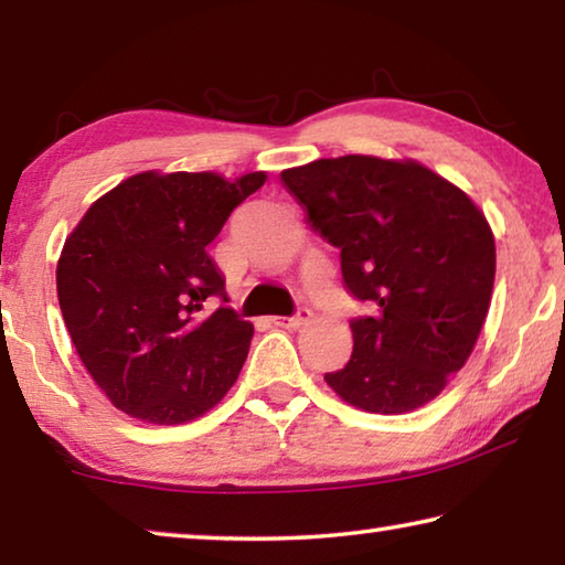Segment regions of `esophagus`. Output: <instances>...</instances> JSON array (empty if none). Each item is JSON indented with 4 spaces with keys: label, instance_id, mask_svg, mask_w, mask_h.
<instances>
[{
    "label": "esophagus",
    "instance_id": "esophagus-1",
    "mask_svg": "<svg viewBox=\"0 0 565 565\" xmlns=\"http://www.w3.org/2000/svg\"><path fill=\"white\" fill-rule=\"evenodd\" d=\"M271 321H274V327H281V329H301L303 323L311 321V311L299 309L294 317H274Z\"/></svg>",
    "mask_w": 565,
    "mask_h": 565
}]
</instances>
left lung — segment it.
<instances>
[{
	"label": "left lung",
	"instance_id": "8db88e82",
	"mask_svg": "<svg viewBox=\"0 0 565 565\" xmlns=\"http://www.w3.org/2000/svg\"><path fill=\"white\" fill-rule=\"evenodd\" d=\"M313 232L341 248L343 286L371 303L323 381L369 414L426 406L463 369L491 306L495 242L466 191L414 159L347 154L281 171Z\"/></svg>",
	"mask_w": 565,
	"mask_h": 565
}]
</instances>
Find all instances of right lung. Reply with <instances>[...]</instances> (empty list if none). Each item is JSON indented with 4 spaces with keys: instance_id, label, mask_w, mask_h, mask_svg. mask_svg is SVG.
<instances>
[{
    "instance_id": "right-lung-1",
    "label": "right lung",
    "mask_w": 565,
    "mask_h": 565,
    "mask_svg": "<svg viewBox=\"0 0 565 565\" xmlns=\"http://www.w3.org/2000/svg\"><path fill=\"white\" fill-rule=\"evenodd\" d=\"M266 171H141L94 202L66 236L56 296L72 343L114 406L154 426L186 424L226 396L254 327L228 306L209 256Z\"/></svg>"
}]
</instances>
